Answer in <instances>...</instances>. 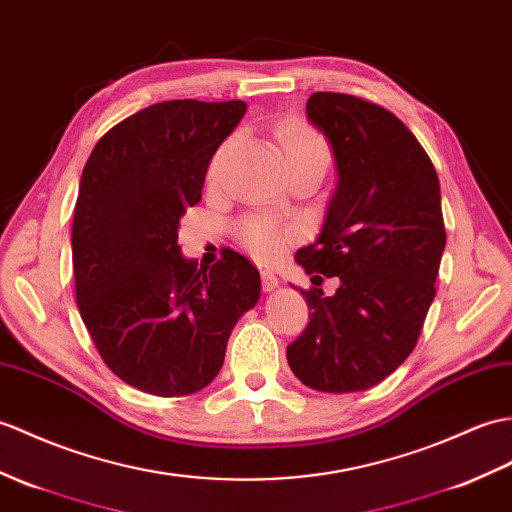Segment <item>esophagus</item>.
<instances>
[{
	"label": "esophagus",
	"instance_id": "34e87169",
	"mask_svg": "<svg viewBox=\"0 0 512 512\" xmlns=\"http://www.w3.org/2000/svg\"><path fill=\"white\" fill-rule=\"evenodd\" d=\"M261 285H264L266 292L275 290L277 285H279V277L272 270H261Z\"/></svg>",
	"mask_w": 512,
	"mask_h": 512
}]
</instances>
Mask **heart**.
I'll return each instance as SVG.
<instances>
[{
    "label": "heart",
    "mask_w": 512,
    "mask_h": 512,
    "mask_svg": "<svg viewBox=\"0 0 512 512\" xmlns=\"http://www.w3.org/2000/svg\"><path fill=\"white\" fill-rule=\"evenodd\" d=\"M275 135H277V144L285 157V165L316 161V163H323L327 168L329 163L327 141L307 122L290 117V120H283L277 126ZM224 148L227 146L220 148L216 161H213L211 174L216 172ZM237 235H240L246 251L259 261L277 259L285 248V244L292 240V233L288 229L281 227L277 222H272L268 218H259V216H246L240 224H237Z\"/></svg>",
    "instance_id": "b5f03b06"
}]
</instances>
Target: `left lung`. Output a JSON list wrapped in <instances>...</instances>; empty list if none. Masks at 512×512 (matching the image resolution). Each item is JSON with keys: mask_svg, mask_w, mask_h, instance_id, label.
Masks as SVG:
<instances>
[{"mask_svg": "<svg viewBox=\"0 0 512 512\" xmlns=\"http://www.w3.org/2000/svg\"><path fill=\"white\" fill-rule=\"evenodd\" d=\"M307 117L334 150L338 187L323 233L296 261L340 288L301 290L312 312L288 364L314 390L358 392L417 347L447 240L441 185L419 139L384 106L318 91Z\"/></svg>", "mask_w": 512, "mask_h": 512, "instance_id": "obj_1", "label": "left lung"}]
</instances>
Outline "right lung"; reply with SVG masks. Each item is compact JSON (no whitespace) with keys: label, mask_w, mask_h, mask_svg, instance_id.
<instances>
[{"label":"right lung","mask_w":512,"mask_h":512,"mask_svg":"<svg viewBox=\"0 0 512 512\" xmlns=\"http://www.w3.org/2000/svg\"><path fill=\"white\" fill-rule=\"evenodd\" d=\"M244 113L242 100L152 104L104 133L82 170L71 227L78 310L104 364L150 395L205 388L259 299L244 255L202 268L178 246V222Z\"/></svg>","instance_id":"add662e5"}]
</instances>
